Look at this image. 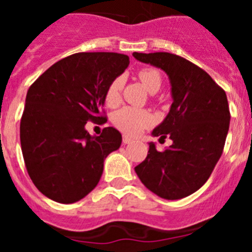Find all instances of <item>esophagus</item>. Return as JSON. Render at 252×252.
Here are the masks:
<instances>
[{
  "instance_id": "34e87169",
  "label": "esophagus",
  "mask_w": 252,
  "mask_h": 252,
  "mask_svg": "<svg viewBox=\"0 0 252 252\" xmlns=\"http://www.w3.org/2000/svg\"><path fill=\"white\" fill-rule=\"evenodd\" d=\"M122 142H124L125 145H127V144H131L132 142V139L128 136H124V139H122Z\"/></svg>"
}]
</instances>
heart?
I'll use <instances>...</instances> for the list:
<instances>
[{"mask_svg": "<svg viewBox=\"0 0 252 252\" xmlns=\"http://www.w3.org/2000/svg\"><path fill=\"white\" fill-rule=\"evenodd\" d=\"M139 79L150 93H155L161 86V77L155 69L146 68L140 70ZM120 91H121V79L116 78L111 82L110 86L107 87L106 94H104V101L107 106L113 107L119 103ZM112 122L121 132L133 136L153 124V116L146 110L124 107L113 113Z\"/></svg>", "mask_w": 252, "mask_h": 252, "instance_id": "obj_1", "label": "heart"}]
</instances>
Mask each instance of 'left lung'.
<instances>
[{
	"label": "left lung",
	"instance_id": "1",
	"mask_svg": "<svg viewBox=\"0 0 252 252\" xmlns=\"http://www.w3.org/2000/svg\"><path fill=\"white\" fill-rule=\"evenodd\" d=\"M142 63L162 69L171 83L173 103L153 131L173 144L158 151L150 142L148 157L135 168L141 183L165 199H180L206 183L223 151L230 127L226 92L207 72L170 53H133Z\"/></svg>",
	"mask_w": 252,
	"mask_h": 252
}]
</instances>
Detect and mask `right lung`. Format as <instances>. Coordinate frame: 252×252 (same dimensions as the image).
<instances>
[{
    "mask_svg": "<svg viewBox=\"0 0 252 252\" xmlns=\"http://www.w3.org/2000/svg\"><path fill=\"white\" fill-rule=\"evenodd\" d=\"M128 64L119 53H77L53 64L29 88L20 122L22 155L32 183L53 201L74 203L92 192L104 159L121 145L116 128L91 136L84 126L107 121V87Z\"/></svg>",
    "mask_w": 252,
    "mask_h": 252,
    "instance_id": "1",
    "label": "right lung"
}]
</instances>
